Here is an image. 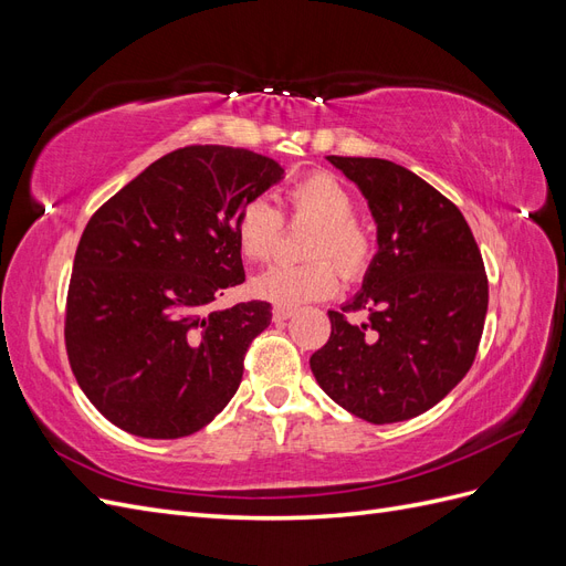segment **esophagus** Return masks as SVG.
I'll use <instances>...</instances> for the list:
<instances>
[{
	"instance_id": "1",
	"label": "esophagus",
	"mask_w": 566,
	"mask_h": 566,
	"mask_svg": "<svg viewBox=\"0 0 566 566\" xmlns=\"http://www.w3.org/2000/svg\"><path fill=\"white\" fill-rule=\"evenodd\" d=\"M293 314H295V310H290V306H273V321L276 323L287 321Z\"/></svg>"
}]
</instances>
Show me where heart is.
<instances>
[{"label": "heart", "mask_w": 566, "mask_h": 566, "mask_svg": "<svg viewBox=\"0 0 566 566\" xmlns=\"http://www.w3.org/2000/svg\"><path fill=\"white\" fill-rule=\"evenodd\" d=\"M287 212L295 219L316 221L306 254L318 256L306 264H276L252 281V293L276 306H300L333 295L339 287V265L347 279L361 276L370 262V235L354 219L349 188L331 175H310L285 193ZM281 214L264 198H252L235 219V241L250 262H266L279 245ZM338 262L335 268L324 256Z\"/></svg>", "instance_id": "b5f03b06"}]
</instances>
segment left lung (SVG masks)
<instances>
[{"instance_id":"obj_1","label":"left lung","mask_w":566,"mask_h":566,"mask_svg":"<svg viewBox=\"0 0 566 566\" xmlns=\"http://www.w3.org/2000/svg\"><path fill=\"white\" fill-rule=\"evenodd\" d=\"M328 163L358 186L378 227V252L342 311L369 312L354 326L328 312L331 339L312 354L316 382L373 424L410 420L468 375L489 310V281L455 205L410 169L380 158Z\"/></svg>"}]
</instances>
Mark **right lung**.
<instances>
[{"label":"right lung","mask_w":566,"mask_h":566,"mask_svg":"<svg viewBox=\"0 0 566 566\" xmlns=\"http://www.w3.org/2000/svg\"><path fill=\"white\" fill-rule=\"evenodd\" d=\"M283 172L245 148L186 146L90 219L67 287L65 349L82 391L119 430L188 437L238 391L271 304L212 302L245 281L238 214Z\"/></svg>","instance_id":"obj_1"}]
</instances>
